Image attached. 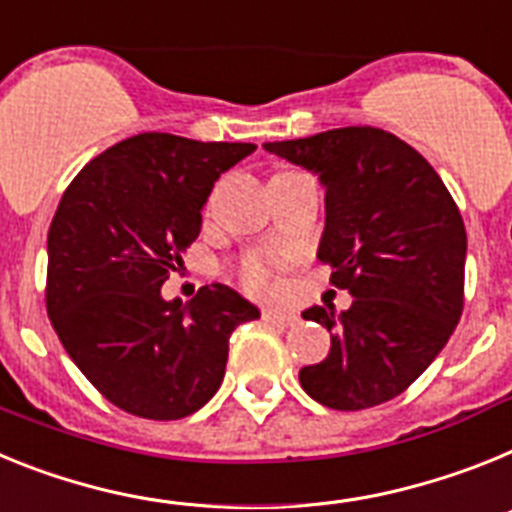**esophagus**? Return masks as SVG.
I'll return each instance as SVG.
<instances>
[{
    "mask_svg": "<svg viewBox=\"0 0 512 512\" xmlns=\"http://www.w3.org/2000/svg\"><path fill=\"white\" fill-rule=\"evenodd\" d=\"M262 319L265 322H273V324H281V327H291V324H296V314L293 311H286V309H273V306H268V309H262Z\"/></svg>",
    "mask_w": 512,
    "mask_h": 512,
    "instance_id": "34e87169",
    "label": "esophagus"
}]
</instances>
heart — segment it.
I'll use <instances>...</instances> for the list:
<instances>
[{"mask_svg":"<svg viewBox=\"0 0 512 512\" xmlns=\"http://www.w3.org/2000/svg\"><path fill=\"white\" fill-rule=\"evenodd\" d=\"M242 281L255 291H270L273 288V262L265 257H247L242 262Z\"/></svg>","mask_w":512,"mask_h":512,"instance_id":"1","label":"heart"}]
</instances>
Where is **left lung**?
Returning <instances> with one entry per match:
<instances>
[{
  "label": "left lung",
  "instance_id": "1",
  "mask_svg": "<svg viewBox=\"0 0 512 512\" xmlns=\"http://www.w3.org/2000/svg\"><path fill=\"white\" fill-rule=\"evenodd\" d=\"M265 151L314 172L324 188L317 257L353 296L345 311L301 317L330 330L322 363L299 381L332 410H366L402 394L441 353L464 309L466 229L438 172L394 133L348 126Z\"/></svg>",
  "mask_w": 512,
  "mask_h": 512
}]
</instances>
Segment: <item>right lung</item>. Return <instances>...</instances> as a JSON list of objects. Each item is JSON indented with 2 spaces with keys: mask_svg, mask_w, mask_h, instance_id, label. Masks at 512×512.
<instances>
[{
  "mask_svg": "<svg viewBox=\"0 0 512 512\" xmlns=\"http://www.w3.org/2000/svg\"><path fill=\"white\" fill-rule=\"evenodd\" d=\"M255 144L139 133L79 172L48 229L46 306L69 358L115 407L146 420L193 415L224 381L229 337L260 309L224 283L190 304L170 278L201 234L221 172Z\"/></svg>",
  "mask_w": 512,
  "mask_h": 512,
  "instance_id": "obj_1",
  "label": "right lung"
}]
</instances>
